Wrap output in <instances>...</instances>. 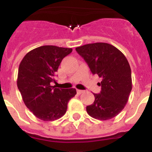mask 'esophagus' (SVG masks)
<instances>
[{"mask_svg": "<svg viewBox=\"0 0 152 152\" xmlns=\"http://www.w3.org/2000/svg\"><path fill=\"white\" fill-rule=\"evenodd\" d=\"M83 92H84V91H81V90H77V94H81Z\"/></svg>", "mask_w": 152, "mask_h": 152, "instance_id": "obj_1", "label": "esophagus"}]
</instances>
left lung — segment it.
Segmentation results:
<instances>
[{
	"mask_svg": "<svg viewBox=\"0 0 152 152\" xmlns=\"http://www.w3.org/2000/svg\"><path fill=\"white\" fill-rule=\"evenodd\" d=\"M75 50L88 63L91 72L102 79L99 94L86 110L91 117L108 120L123 110L132 88L131 68L126 56L117 48L106 42L77 47Z\"/></svg>",
	"mask_w": 152,
	"mask_h": 152,
	"instance_id": "8db88e82",
	"label": "left lung"
}]
</instances>
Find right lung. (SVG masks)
I'll use <instances>...</instances> for the list:
<instances>
[{
	"mask_svg": "<svg viewBox=\"0 0 152 152\" xmlns=\"http://www.w3.org/2000/svg\"><path fill=\"white\" fill-rule=\"evenodd\" d=\"M72 49L43 45L31 50L21 61L17 87L25 105L43 121H53L65 114L68 103L77 94L75 88L59 89L51 85L60 63Z\"/></svg>",
	"mask_w": 152,
	"mask_h": 152,
	"instance_id": "add662e5",
	"label": "right lung"
}]
</instances>
